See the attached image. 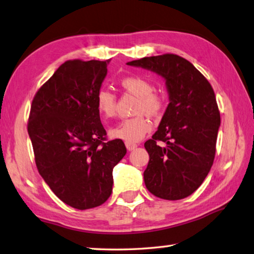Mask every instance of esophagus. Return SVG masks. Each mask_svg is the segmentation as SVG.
<instances>
[{"label": "esophagus", "mask_w": 254, "mask_h": 254, "mask_svg": "<svg viewBox=\"0 0 254 254\" xmlns=\"http://www.w3.org/2000/svg\"><path fill=\"white\" fill-rule=\"evenodd\" d=\"M126 148L129 151H132L135 148H137L136 143H132V142H126Z\"/></svg>", "instance_id": "34e87169"}]
</instances>
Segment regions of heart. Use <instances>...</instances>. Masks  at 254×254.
Returning a JSON list of instances; mask_svg holds the SVG:
<instances>
[{
    "label": "heart",
    "instance_id": "b5f03b06",
    "mask_svg": "<svg viewBox=\"0 0 254 254\" xmlns=\"http://www.w3.org/2000/svg\"><path fill=\"white\" fill-rule=\"evenodd\" d=\"M121 86L126 92L138 97L135 109L138 116L118 123L109 129V136L126 142H137L151 129L150 122L140 114L149 117L159 116L165 106V98L159 92L154 90V85L150 80L140 76H127L121 80ZM96 107L103 117L112 118L116 113V96L108 89L98 90Z\"/></svg>",
    "mask_w": 254,
    "mask_h": 254
}]
</instances>
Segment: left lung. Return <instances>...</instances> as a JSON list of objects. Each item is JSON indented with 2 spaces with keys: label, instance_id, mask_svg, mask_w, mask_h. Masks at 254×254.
Segmentation results:
<instances>
[{
  "label": "left lung",
  "instance_id": "obj_1",
  "mask_svg": "<svg viewBox=\"0 0 254 254\" xmlns=\"http://www.w3.org/2000/svg\"><path fill=\"white\" fill-rule=\"evenodd\" d=\"M127 65L161 76L169 96L157 131L145 142L149 154L145 185L158 198L184 199L201 186L213 164L220 127L213 89L189 61L175 54L143 57Z\"/></svg>",
  "mask_w": 254,
  "mask_h": 254
}]
</instances>
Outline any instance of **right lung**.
<instances>
[{"label":"right lung","mask_w":254,"mask_h":254,"mask_svg":"<svg viewBox=\"0 0 254 254\" xmlns=\"http://www.w3.org/2000/svg\"><path fill=\"white\" fill-rule=\"evenodd\" d=\"M109 62H65L32 102L27 130L38 172L62 201L79 210L109 198L113 169L127 152L123 140L104 142L96 107Z\"/></svg>","instance_id":"right-lung-1"}]
</instances>
